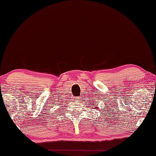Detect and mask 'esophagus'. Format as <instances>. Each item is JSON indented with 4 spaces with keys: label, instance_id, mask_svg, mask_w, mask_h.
<instances>
[{
    "label": "esophagus",
    "instance_id": "34e87169",
    "mask_svg": "<svg viewBox=\"0 0 156 156\" xmlns=\"http://www.w3.org/2000/svg\"><path fill=\"white\" fill-rule=\"evenodd\" d=\"M80 99H81L80 97H75L73 100H74L76 102H79V101H80Z\"/></svg>",
    "mask_w": 156,
    "mask_h": 156
}]
</instances>
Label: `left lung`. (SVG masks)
<instances>
[{
    "label": "left lung",
    "mask_w": 156,
    "mask_h": 156,
    "mask_svg": "<svg viewBox=\"0 0 156 156\" xmlns=\"http://www.w3.org/2000/svg\"><path fill=\"white\" fill-rule=\"evenodd\" d=\"M96 108H98V107H96Z\"/></svg>",
    "instance_id": "8db88e82"
}]
</instances>
